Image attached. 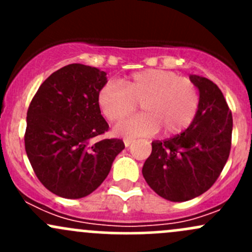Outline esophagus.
<instances>
[{
    "instance_id": "1",
    "label": "esophagus",
    "mask_w": 252,
    "mask_h": 252,
    "mask_svg": "<svg viewBox=\"0 0 252 252\" xmlns=\"http://www.w3.org/2000/svg\"><path fill=\"white\" fill-rule=\"evenodd\" d=\"M124 145H126V147H128V146H130V145H131V142H133V140H131V139H124Z\"/></svg>"
}]
</instances>
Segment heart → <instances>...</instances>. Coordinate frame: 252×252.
<instances>
[{"mask_svg": "<svg viewBox=\"0 0 252 252\" xmlns=\"http://www.w3.org/2000/svg\"><path fill=\"white\" fill-rule=\"evenodd\" d=\"M97 103L112 123L133 113L139 103L142 113L117 124V135L150 136L159 129L166 135H177L196 117L200 93L191 81L177 73L145 69L122 79L121 84L107 81L98 91Z\"/></svg>", "mask_w": 252, "mask_h": 252, "instance_id": "b5f03b06", "label": "heart"}]
</instances>
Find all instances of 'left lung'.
<instances>
[{"mask_svg":"<svg viewBox=\"0 0 252 252\" xmlns=\"http://www.w3.org/2000/svg\"><path fill=\"white\" fill-rule=\"evenodd\" d=\"M200 93L196 117L185 131L163 141H152L142 175L163 199L182 202L207 191L229 157L233 118L222 91L210 79L191 74Z\"/></svg>","mask_w":252,"mask_h":252,"instance_id":"left-lung-1","label":"left lung"}]
</instances>
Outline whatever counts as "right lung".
<instances>
[{"mask_svg":"<svg viewBox=\"0 0 252 252\" xmlns=\"http://www.w3.org/2000/svg\"><path fill=\"white\" fill-rule=\"evenodd\" d=\"M106 73L73 63L48 77L27 113L25 151L35 174L46 189L64 199H80L95 191L124 149L121 139L94 138L108 130L97 94Z\"/></svg>","mask_w":252,"mask_h":252,"instance_id":"1","label":"right lung"}]
</instances>
